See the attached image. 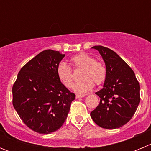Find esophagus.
I'll return each instance as SVG.
<instances>
[{
	"label": "esophagus",
	"instance_id": "obj_1",
	"mask_svg": "<svg viewBox=\"0 0 151 151\" xmlns=\"http://www.w3.org/2000/svg\"><path fill=\"white\" fill-rule=\"evenodd\" d=\"M85 94H76V98H81V97H85Z\"/></svg>",
	"mask_w": 151,
	"mask_h": 151
}]
</instances>
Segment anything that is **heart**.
Instances as JSON below:
<instances>
[{
  "mask_svg": "<svg viewBox=\"0 0 151 151\" xmlns=\"http://www.w3.org/2000/svg\"><path fill=\"white\" fill-rule=\"evenodd\" d=\"M74 68L82 69L81 78L82 81L74 86V91L78 94H85L94 88V83L99 85L105 82L106 69L103 63L96 61L93 56L87 53H80L71 58ZM57 76L59 82L64 87L70 88L73 85L72 70L67 63L60 62L57 67Z\"/></svg>",
  "mask_w": 151,
  "mask_h": 151,
  "instance_id": "obj_1",
  "label": "heart"
}]
</instances>
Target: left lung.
<instances>
[{
    "mask_svg": "<svg viewBox=\"0 0 151 151\" xmlns=\"http://www.w3.org/2000/svg\"><path fill=\"white\" fill-rule=\"evenodd\" d=\"M91 48L104 61L106 78L103 88L95 93L101 101L91 117L101 128L118 129L132 118L138 108L140 85L132 69L116 52L101 45Z\"/></svg>",
    "mask_w": 151,
    "mask_h": 151,
    "instance_id": "8db88e82",
    "label": "left lung"
}]
</instances>
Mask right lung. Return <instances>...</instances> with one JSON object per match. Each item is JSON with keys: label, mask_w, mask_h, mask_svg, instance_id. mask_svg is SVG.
<instances>
[{"label": "right lung", "mask_w": 151, "mask_h": 151, "mask_svg": "<svg viewBox=\"0 0 151 151\" xmlns=\"http://www.w3.org/2000/svg\"><path fill=\"white\" fill-rule=\"evenodd\" d=\"M65 54L46 50L20 69L13 86V105L22 122L40 134L58 130L76 95L59 82L57 67Z\"/></svg>", "instance_id": "obj_1"}]
</instances>
